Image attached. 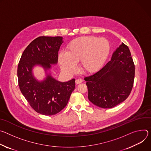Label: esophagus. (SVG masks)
Returning <instances> with one entry per match:
<instances>
[{"instance_id": "1", "label": "esophagus", "mask_w": 151, "mask_h": 151, "mask_svg": "<svg viewBox=\"0 0 151 151\" xmlns=\"http://www.w3.org/2000/svg\"><path fill=\"white\" fill-rule=\"evenodd\" d=\"M83 82V80L81 78H78L76 80V84H80V83Z\"/></svg>"}]
</instances>
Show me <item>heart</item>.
<instances>
[{
  "instance_id": "b5f03b06",
  "label": "heart",
  "mask_w": 151,
  "mask_h": 151,
  "mask_svg": "<svg viewBox=\"0 0 151 151\" xmlns=\"http://www.w3.org/2000/svg\"><path fill=\"white\" fill-rule=\"evenodd\" d=\"M110 46L105 38L82 37L72 41L67 46L66 53L60 52L59 62L65 72L73 73L80 62L81 68L93 73L101 68L110 53Z\"/></svg>"
}]
</instances>
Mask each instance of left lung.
I'll return each mask as SVG.
<instances>
[{"mask_svg":"<svg viewBox=\"0 0 151 151\" xmlns=\"http://www.w3.org/2000/svg\"><path fill=\"white\" fill-rule=\"evenodd\" d=\"M134 76L135 65L129 49L122 43L101 70L85 78L88 99L93 104L104 109L118 105L129 95Z\"/></svg>","mask_w":151,"mask_h":151,"instance_id":"1","label":"left lung"}]
</instances>
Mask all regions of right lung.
Listing matches in <instances>:
<instances>
[{"instance_id": "right-lung-1", "label": "right lung", "mask_w": 151, "mask_h": 151, "mask_svg": "<svg viewBox=\"0 0 151 151\" xmlns=\"http://www.w3.org/2000/svg\"><path fill=\"white\" fill-rule=\"evenodd\" d=\"M61 37H40L32 41L23 52L17 68L20 89L31 107L45 116L57 114L63 109L75 89V79L60 82L50 75L38 81L32 70L36 65L45 70L56 64L63 42Z\"/></svg>"}]
</instances>
